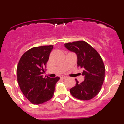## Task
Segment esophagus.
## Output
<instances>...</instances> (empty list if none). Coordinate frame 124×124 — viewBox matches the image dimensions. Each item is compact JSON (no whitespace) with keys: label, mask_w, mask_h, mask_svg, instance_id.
Returning <instances> with one entry per match:
<instances>
[{"label":"esophagus","mask_w":124,"mask_h":124,"mask_svg":"<svg viewBox=\"0 0 124 124\" xmlns=\"http://www.w3.org/2000/svg\"><path fill=\"white\" fill-rule=\"evenodd\" d=\"M67 76H64V75H61L60 76V78L61 79H66V78H67Z\"/></svg>","instance_id":"obj_1"}]
</instances>
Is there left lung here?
Here are the masks:
<instances>
[{"mask_svg": "<svg viewBox=\"0 0 124 124\" xmlns=\"http://www.w3.org/2000/svg\"><path fill=\"white\" fill-rule=\"evenodd\" d=\"M68 50L77 55L78 66L83 70L84 81L79 83L76 79L75 86L70 89L71 94L80 100H90L100 92L104 81L105 66L100 54L84 41L64 44Z\"/></svg>", "mask_w": 124, "mask_h": 124, "instance_id": "8db88e82", "label": "left lung"}]
</instances>
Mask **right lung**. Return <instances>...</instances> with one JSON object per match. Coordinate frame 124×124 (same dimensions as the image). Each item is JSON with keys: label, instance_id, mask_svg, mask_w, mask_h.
Masks as SVG:
<instances>
[{"label": "right lung", "instance_id": "right-lung-1", "mask_svg": "<svg viewBox=\"0 0 124 124\" xmlns=\"http://www.w3.org/2000/svg\"><path fill=\"white\" fill-rule=\"evenodd\" d=\"M53 45L33 47L22 56L17 65V81L24 96L33 104L51 99L60 78H43Z\"/></svg>", "mask_w": 124, "mask_h": 124}]
</instances>
